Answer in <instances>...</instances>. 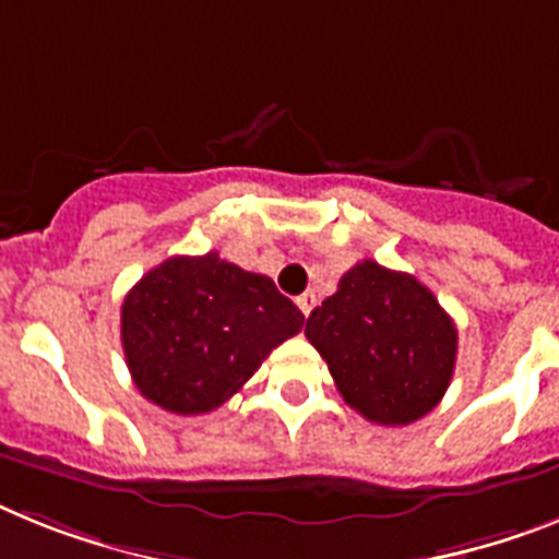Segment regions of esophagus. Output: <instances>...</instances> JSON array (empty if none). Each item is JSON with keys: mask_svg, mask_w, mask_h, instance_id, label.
<instances>
[{"mask_svg": "<svg viewBox=\"0 0 559 559\" xmlns=\"http://www.w3.org/2000/svg\"><path fill=\"white\" fill-rule=\"evenodd\" d=\"M297 305H299V311L308 317V313L313 311V305H317V294H313V290H305L302 297H297Z\"/></svg>", "mask_w": 559, "mask_h": 559, "instance_id": "1", "label": "esophagus"}]
</instances>
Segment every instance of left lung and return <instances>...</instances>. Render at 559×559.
Returning a JSON list of instances; mask_svg holds the SVG:
<instances>
[{
  "instance_id": "8db88e82",
  "label": "left lung",
  "mask_w": 559,
  "mask_h": 559,
  "mask_svg": "<svg viewBox=\"0 0 559 559\" xmlns=\"http://www.w3.org/2000/svg\"><path fill=\"white\" fill-rule=\"evenodd\" d=\"M305 336L328 361L336 390L381 427L424 418L450 388L457 331L413 274L356 262L333 297L313 308Z\"/></svg>"
}]
</instances>
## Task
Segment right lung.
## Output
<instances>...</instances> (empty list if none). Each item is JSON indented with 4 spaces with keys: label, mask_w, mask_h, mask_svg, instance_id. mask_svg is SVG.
<instances>
[{
    "label": "right lung",
    "mask_w": 559,
    "mask_h": 559,
    "mask_svg": "<svg viewBox=\"0 0 559 559\" xmlns=\"http://www.w3.org/2000/svg\"><path fill=\"white\" fill-rule=\"evenodd\" d=\"M302 322L274 280L209 251L169 257L132 285L121 305V342L143 399L200 416L226 404Z\"/></svg>",
    "instance_id": "1"
}]
</instances>
